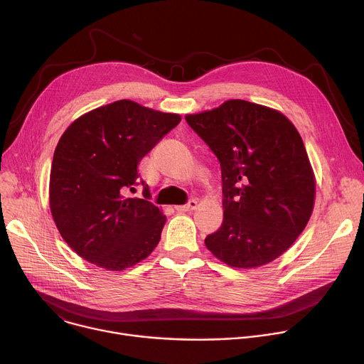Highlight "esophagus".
Here are the masks:
<instances>
[{
    "instance_id": "1",
    "label": "esophagus",
    "mask_w": 364,
    "mask_h": 364,
    "mask_svg": "<svg viewBox=\"0 0 364 364\" xmlns=\"http://www.w3.org/2000/svg\"><path fill=\"white\" fill-rule=\"evenodd\" d=\"M196 207H197V201L194 198H191L183 205H176V210L177 212H191V210L196 209Z\"/></svg>"
}]
</instances>
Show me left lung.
I'll list each match as a JSON object with an SVG mask.
<instances>
[{
  "mask_svg": "<svg viewBox=\"0 0 364 364\" xmlns=\"http://www.w3.org/2000/svg\"><path fill=\"white\" fill-rule=\"evenodd\" d=\"M186 121L222 170L223 223L204 239L207 249L235 268L272 262L314 207V176L298 131L281 112L240 99Z\"/></svg>",
  "mask_w": 364,
  "mask_h": 364,
  "instance_id": "obj_1",
  "label": "left lung"
}]
</instances>
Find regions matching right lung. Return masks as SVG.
<instances>
[{"label": "right lung", "mask_w": 364, "mask_h": 364, "mask_svg": "<svg viewBox=\"0 0 364 364\" xmlns=\"http://www.w3.org/2000/svg\"><path fill=\"white\" fill-rule=\"evenodd\" d=\"M180 121L124 99L85 114L62 135L50 173V210L65 242L90 264L124 271L159 245L167 219L148 201L138 164ZM138 183L144 198H127Z\"/></svg>", "instance_id": "obj_1"}]
</instances>
